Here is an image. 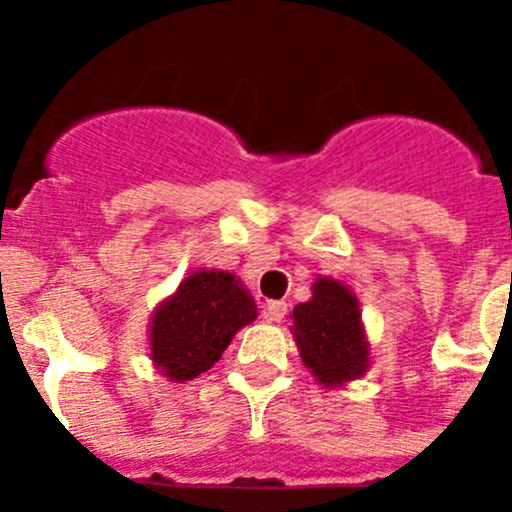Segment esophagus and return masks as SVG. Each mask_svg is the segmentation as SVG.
<instances>
[{
	"instance_id": "1",
	"label": "esophagus",
	"mask_w": 512,
	"mask_h": 512,
	"mask_svg": "<svg viewBox=\"0 0 512 512\" xmlns=\"http://www.w3.org/2000/svg\"><path fill=\"white\" fill-rule=\"evenodd\" d=\"M284 315H287V302H282V300L269 302L264 310V318L269 320V323H282Z\"/></svg>"
}]
</instances>
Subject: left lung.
I'll use <instances>...</instances> for the list:
<instances>
[{"mask_svg":"<svg viewBox=\"0 0 512 512\" xmlns=\"http://www.w3.org/2000/svg\"><path fill=\"white\" fill-rule=\"evenodd\" d=\"M302 364L323 387H343L369 369V341L361 325L359 300L346 284L318 277L312 300L292 312Z\"/></svg>","mask_w":512,"mask_h":512,"instance_id":"8db88e82","label":"left lung"}]
</instances>
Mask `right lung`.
<instances>
[{
	"instance_id": "right-lung-1",
	"label": "right lung",
	"mask_w": 512,
	"mask_h": 512,
	"mask_svg": "<svg viewBox=\"0 0 512 512\" xmlns=\"http://www.w3.org/2000/svg\"><path fill=\"white\" fill-rule=\"evenodd\" d=\"M259 315L241 279L217 269L189 274L151 318V359L171 382L200 377L243 325Z\"/></svg>"
}]
</instances>
